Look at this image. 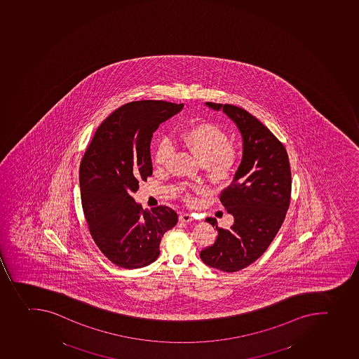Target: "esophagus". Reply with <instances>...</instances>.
<instances>
[{"label":"esophagus","instance_id":"34e87169","mask_svg":"<svg viewBox=\"0 0 359 359\" xmlns=\"http://www.w3.org/2000/svg\"><path fill=\"white\" fill-rule=\"evenodd\" d=\"M180 221L181 222H191V221L194 220V217H191L190 214L189 213H181L180 214Z\"/></svg>","mask_w":359,"mask_h":359}]
</instances>
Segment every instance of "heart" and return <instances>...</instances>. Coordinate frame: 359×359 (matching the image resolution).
Wrapping results in <instances>:
<instances>
[{"instance_id": "b5f03b06", "label": "heart", "mask_w": 359, "mask_h": 359, "mask_svg": "<svg viewBox=\"0 0 359 359\" xmlns=\"http://www.w3.org/2000/svg\"><path fill=\"white\" fill-rule=\"evenodd\" d=\"M181 140L189 151L203 163L208 174L224 181L233 175L239 163L238 149L230 144L229 136L220 126L210 122L198 123L182 133ZM170 139H162L156 146L154 161L158 167H165L174 154ZM185 201H194L190 191H185Z\"/></svg>"}]
</instances>
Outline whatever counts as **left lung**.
Instances as JSON below:
<instances>
[{
  "label": "left lung",
  "instance_id": "obj_1",
  "mask_svg": "<svg viewBox=\"0 0 359 359\" xmlns=\"http://www.w3.org/2000/svg\"><path fill=\"white\" fill-rule=\"evenodd\" d=\"M222 109L243 137V158L220 201L235 219L229 229L217 226L213 245L201 251L206 265L220 271H241L260 258L276 236L290 205L291 170L285 146L253 115L233 104L206 102Z\"/></svg>",
  "mask_w": 359,
  "mask_h": 359
}]
</instances>
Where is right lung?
<instances>
[{
    "label": "right lung",
    "mask_w": 359,
    "mask_h": 359,
    "mask_svg": "<svg viewBox=\"0 0 359 359\" xmlns=\"http://www.w3.org/2000/svg\"><path fill=\"white\" fill-rule=\"evenodd\" d=\"M183 104L142 100L123 104L101 123L79 167L81 206L94 243L123 269H142L160 255L165 231L177 223L170 207L142 210L133 192L152 176L151 140Z\"/></svg>",
    "instance_id": "1"
}]
</instances>
